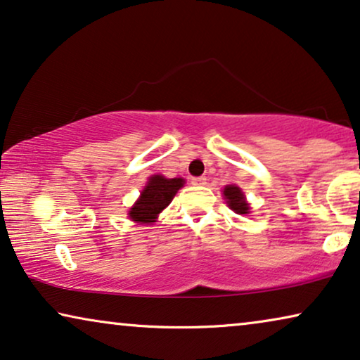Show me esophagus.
Segmentation results:
<instances>
[{
	"label": "esophagus",
	"instance_id": "esophagus-1",
	"mask_svg": "<svg viewBox=\"0 0 360 360\" xmlns=\"http://www.w3.org/2000/svg\"><path fill=\"white\" fill-rule=\"evenodd\" d=\"M205 181H207L205 176H197V178H192L191 182H192V184H194V186H204Z\"/></svg>",
	"mask_w": 360,
	"mask_h": 360
}]
</instances>
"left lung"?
I'll return each mask as SVG.
<instances>
[{"instance_id":"1","label":"left lung","mask_w":360,"mask_h":360,"mask_svg":"<svg viewBox=\"0 0 360 360\" xmlns=\"http://www.w3.org/2000/svg\"><path fill=\"white\" fill-rule=\"evenodd\" d=\"M224 197H225L226 204H229V207L233 212H236V214H240V215L250 214V204L246 202L245 194H243V191L238 186H235V184L225 186Z\"/></svg>"}]
</instances>
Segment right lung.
<instances>
[{
	"label": "right lung",
	"mask_w": 360,
	"mask_h": 360,
	"mask_svg": "<svg viewBox=\"0 0 360 360\" xmlns=\"http://www.w3.org/2000/svg\"><path fill=\"white\" fill-rule=\"evenodd\" d=\"M184 186V179H168L161 174H153L141 191L139 200L131 205L129 217L136 224H153L158 219V214L165 210L174 199L176 192Z\"/></svg>",
	"instance_id": "add662e5"
}]
</instances>
